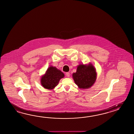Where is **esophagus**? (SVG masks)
<instances>
[{"instance_id":"1","label":"esophagus","mask_w":134,"mask_h":134,"mask_svg":"<svg viewBox=\"0 0 134 134\" xmlns=\"http://www.w3.org/2000/svg\"><path fill=\"white\" fill-rule=\"evenodd\" d=\"M66 76H67L68 77H70V74L68 72H66Z\"/></svg>"}]
</instances>
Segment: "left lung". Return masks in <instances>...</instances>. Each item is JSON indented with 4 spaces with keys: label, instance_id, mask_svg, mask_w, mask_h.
Here are the masks:
<instances>
[{
    "label": "left lung",
    "instance_id": "1",
    "mask_svg": "<svg viewBox=\"0 0 134 134\" xmlns=\"http://www.w3.org/2000/svg\"><path fill=\"white\" fill-rule=\"evenodd\" d=\"M72 77L74 82L79 88L87 89L95 82L97 73L92 64H80L77 67L76 72L72 74Z\"/></svg>",
    "mask_w": 134,
    "mask_h": 134
}]
</instances>
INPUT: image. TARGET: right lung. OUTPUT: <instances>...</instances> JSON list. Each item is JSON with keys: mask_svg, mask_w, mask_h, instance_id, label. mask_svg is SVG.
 Returning a JSON list of instances; mask_svg holds the SVG:
<instances>
[{"mask_svg": "<svg viewBox=\"0 0 134 134\" xmlns=\"http://www.w3.org/2000/svg\"><path fill=\"white\" fill-rule=\"evenodd\" d=\"M64 76V74L63 72L55 67L51 66L48 68L45 75L42 76V86L46 89H53L58 85L60 79Z\"/></svg>", "mask_w": 134, "mask_h": 134, "instance_id": "add662e5", "label": "right lung"}]
</instances>
